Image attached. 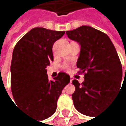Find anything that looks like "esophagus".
<instances>
[{"label": "esophagus", "instance_id": "34e87169", "mask_svg": "<svg viewBox=\"0 0 126 126\" xmlns=\"http://www.w3.org/2000/svg\"><path fill=\"white\" fill-rule=\"evenodd\" d=\"M73 79H74V78H73V77H72V76H71V77H70V83H72V82Z\"/></svg>", "mask_w": 126, "mask_h": 126}]
</instances>
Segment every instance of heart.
Listing matches in <instances>:
<instances>
[{"label": "heart", "mask_w": 126, "mask_h": 126, "mask_svg": "<svg viewBox=\"0 0 126 126\" xmlns=\"http://www.w3.org/2000/svg\"><path fill=\"white\" fill-rule=\"evenodd\" d=\"M63 68H64L65 69H67L69 68V66H68L67 65H64V66H63Z\"/></svg>", "instance_id": "obj_1"}]
</instances>
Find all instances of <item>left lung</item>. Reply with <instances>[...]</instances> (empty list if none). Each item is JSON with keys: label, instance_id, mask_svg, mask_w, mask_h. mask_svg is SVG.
I'll return each instance as SVG.
<instances>
[{"label": "left lung", "instance_id": "1", "mask_svg": "<svg viewBox=\"0 0 126 126\" xmlns=\"http://www.w3.org/2000/svg\"><path fill=\"white\" fill-rule=\"evenodd\" d=\"M66 34L80 45L77 67L79 74L84 75L82 83L72 80L75 87L72 95L74 106L82 114L95 116L121 90L120 60L108 36L100 31L81 26Z\"/></svg>", "mask_w": 126, "mask_h": 126}]
</instances>
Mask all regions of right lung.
Here are the masks:
<instances>
[{
	"label": "right lung",
	"instance_id": "obj_1",
	"mask_svg": "<svg viewBox=\"0 0 126 126\" xmlns=\"http://www.w3.org/2000/svg\"><path fill=\"white\" fill-rule=\"evenodd\" d=\"M65 31L36 28L16 45L11 63V90L17 106L39 120L52 116L62 90L70 81L65 72L49 80L46 67L53 61L54 43Z\"/></svg>",
	"mask_w": 126,
	"mask_h": 126
}]
</instances>
